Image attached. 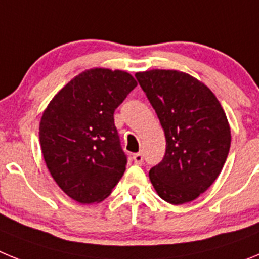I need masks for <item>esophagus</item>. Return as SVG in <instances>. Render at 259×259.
<instances>
[{
	"instance_id": "34e87169",
	"label": "esophagus",
	"mask_w": 259,
	"mask_h": 259,
	"mask_svg": "<svg viewBox=\"0 0 259 259\" xmlns=\"http://www.w3.org/2000/svg\"><path fill=\"white\" fill-rule=\"evenodd\" d=\"M134 161L136 164H143V162H144L143 153H136V154H134Z\"/></svg>"
}]
</instances>
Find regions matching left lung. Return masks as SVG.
Returning a JSON list of instances; mask_svg holds the SVG:
<instances>
[{
    "label": "left lung",
    "mask_w": 259,
    "mask_h": 259,
    "mask_svg": "<svg viewBox=\"0 0 259 259\" xmlns=\"http://www.w3.org/2000/svg\"><path fill=\"white\" fill-rule=\"evenodd\" d=\"M166 136L163 159L149 171L158 196L172 205L193 201L221 174L231 131L221 104L205 84L175 70L137 72Z\"/></svg>",
    "instance_id": "8db88e82"
}]
</instances>
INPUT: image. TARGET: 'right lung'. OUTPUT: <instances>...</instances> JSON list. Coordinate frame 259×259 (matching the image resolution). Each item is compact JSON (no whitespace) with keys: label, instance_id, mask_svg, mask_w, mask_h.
I'll return each mask as SVG.
<instances>
[{"label":"right lung","instance_id":"add662e5","mask_svg":"<svg viewBox=\"0 0 259 259\" xmlns=\"http://www.w3.org/2000/svg\"><path fill=\"white\" fill-rule=\"evenodd\" d=\"M137 85L124 71L93 68L62 88L42 114L40 144L59 188L80 203L100 202L125 171L114 111Z\"/></svg>","mask_w":259,"mask_h":259}]
</instances>
